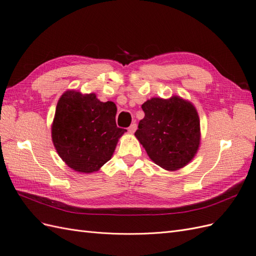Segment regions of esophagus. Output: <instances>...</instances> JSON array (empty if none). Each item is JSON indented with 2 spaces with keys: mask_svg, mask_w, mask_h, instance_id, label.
<instances>
[{
  "mask_svg": "<svg viewBox=\"0 0 256 256\" xmlns=\"http://www.w3.org/2000/svg\"><path fill=\"white\" fill-rule=\"evenodd\" d=\"M136 122H134V124H131V126L128 128V131H129V134H134L136 132Z\"/></svg>",
  "mask_w": 256,
  "mask_h": 256,
  "instance_id": "obj_1",
  "label": "esophagus"
}]
</instances>
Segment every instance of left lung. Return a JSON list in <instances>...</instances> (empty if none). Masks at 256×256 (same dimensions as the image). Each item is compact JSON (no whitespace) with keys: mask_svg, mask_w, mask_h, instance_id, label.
Masks as SVG:
<instances>
[{"mask_svg":"<svg viewBox=\"0 0 256 256\" xmlns=\"http://www.w3.org/2000/svg\"><path fill=\"white\" fill-rule=\"evenodd\" d=\"M145 113L136 138L162 168L176 171L194 158L200 142L198 114L188 100L154 97L142 104Z\"/></svg>","mask_w":256,"mask_h":256,"instance_id":"left-lung-1","label":"left lung"}]
</instances>
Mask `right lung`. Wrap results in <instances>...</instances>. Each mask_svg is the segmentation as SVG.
<instances>
[{"mask_svg": "<svg viewBox=\"0 0 256 256\" xmlns=\"http://www.w3.org/2000/svg\"><path fill=\"white\" fill-rule=\"evenodd\" d=\"M118 108L96 94L66 90L58 99L51 134L65 164L80 173H92L109 161L118 138L127 130L115 122Z\"/></svg>", "mask_w": 256, "mask_h": 256, "instance_id": "right-lung-1", "label": "right lung"}]
</instances>
